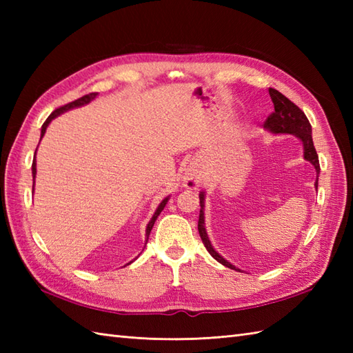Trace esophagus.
Wrapping results in <instances>:
<instances>
[{"mask_svg":"<svg viewBox=\"0 0 353 353\" xmlns=\"http://www.w3.org/2000/svg\"><path fill=\"white\" fill-rule=\"evenodd\" d=\"M200 183H201V172L194 167L186 168L183 176H182V185L185 186V188L196 190V188H199Z\"/></svg>","mask_w":353,"mask_h":353,"instance_id":"obj_1","label":"esophagus"}]
</instances>
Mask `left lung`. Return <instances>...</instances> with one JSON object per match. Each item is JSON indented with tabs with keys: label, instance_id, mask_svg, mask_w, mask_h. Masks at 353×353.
<instances>
[{
	"label": "left lung",
	"instance_id": "1",
	"mask_svg": "<svg viewBox=\"0 0 353 353\" xmlns=\"http://www.w3.org/2000/svg\"><path fill=\"white\" fill-rule=\"evenodd\" d=\"M268 92H270V97H272V101L274 104V112L267 118V121L264 123V129L273 134H294L296 138L301 139L302 145H303V159L312 163V167L317 171V179H316V183H314V186L319 188L320 163H319V156L316 152V147H314V142H312V134H311L312 129H311L308 118H306V115L296 106L294 103L290 101L287 97L282 95L279 91L270 88ZM199 197H200V206H201L200 216H199V234L201 236V241H203V244L206 247V250L211 253V256L219 261L220 264L226 265L232 270H236V272H241V270L236 268L235 265H232L229 261L224 259L221 254L212 247L211 239H209L206 228H205V197H206L205 191H201L199 194Z\"/></svg>",
	"mask_w": 353,
	"mask_h": 353
}]
</instances>
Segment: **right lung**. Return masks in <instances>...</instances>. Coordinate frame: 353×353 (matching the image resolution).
I'll return each mask as SVG.
<instances>
[{"mask_svg":"<svg viewBox=\"0 0 353 353\" xmlns=\"http://www.w3.org/2000/svg\"><path fill=\"white\" fill-rule=\"evenodd\" d=\"M97 95H99V92H92V94L83 95V97H81V99H79V100H76V101H72V103L65 104V106L56 109V110L52 112V114L47 118V121H45V123L42 124V129H41V139L43 138L45 132H47V127H48V124H50V123L52 121V119H54L56 117H59L61 114H63V112H66V110H71V109H74V108H80V106H85V104H89V103H91V101L95 99ZM36 152H37V148H36ZM32 174H33V191H34V177H36V153H34L33 165H32ZM168 200H170V196H168V197H165V199L161 201V203H159V206L156 208V211H154V214H153L152 219H150V221H148V224H147V229H145V241H148V235H150V232H152V229H153V224H154V221H156V219H157V215H159V214L162 212V209L165 208V205L168 203ZM129 264H130V262H129Z\"/></svg>","mask_w":353,"mask_h":353,"instance_id":"add662e5","label":"right lung"}]
</instances>
